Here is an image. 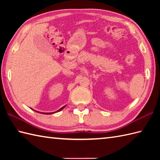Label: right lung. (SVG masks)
<instances>
[{
  "mask_svg": "<svg viewBox=\"0 0 160 160\" xmlns=\"http://www.w3.org/2000/svg\"><path fill=\"white\" fill-rule=\"evenodd\" d=\"M64 107H62V108H60V109H59L58 111H61V110H62V109H63V108H64ZM38 113H40V112H38ZM43 113V114H52V113Z\"/></svg>",
  "mask_w": 160,
  "mask_h": 160,
  "instance_id": "1",
  "label": "right lung"
}]
</instances>
